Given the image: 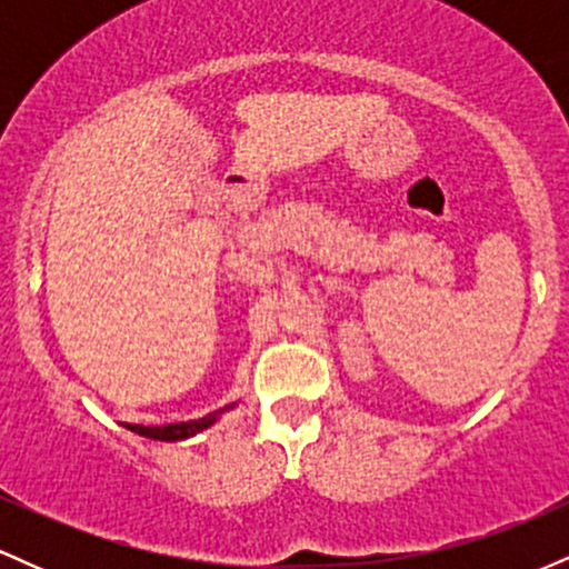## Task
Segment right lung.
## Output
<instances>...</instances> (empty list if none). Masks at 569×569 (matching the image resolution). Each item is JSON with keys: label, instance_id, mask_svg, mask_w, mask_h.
Returning <instances> with one entry per match:
<instances>
[{"label": "right lung", "instance_id": "obj_1", "mask_svg": "<svg viewBox=\"0 0 569 569\" xmlns=\"http://www.w3.org/2000/svg\"><path fill=\"white\" fill-rule=\"evenodd\" d=\"M224 409H219L217 415H221ZM217 415H208L202 417V420H189V422H171V426H128L130 430H136V433L141 436H149V439H158V441H181V439H189V436L200 433V430H206L208 426H213V420H217Z\"/></svg>", "mask_w": 569, "mask_h": 569}]
</instances>
